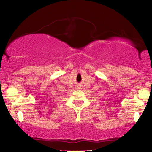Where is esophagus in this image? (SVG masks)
<instances>
[{"label": "esophagus", "instance_id": "esophagus-1", "mask_svg": "<svg viewBox=\"0 0 152 152\" xmlns=\"http://www.w3.org/2000/svg\"><path fill=\"white\" fill-rule=\"evenodd\" d=\"M80 88H81V87H80L79 86H78L77 87H76V88H77V89H80Z\"/></svg>", "mask_w": 152, "mask_h": 152}]
</instances>
